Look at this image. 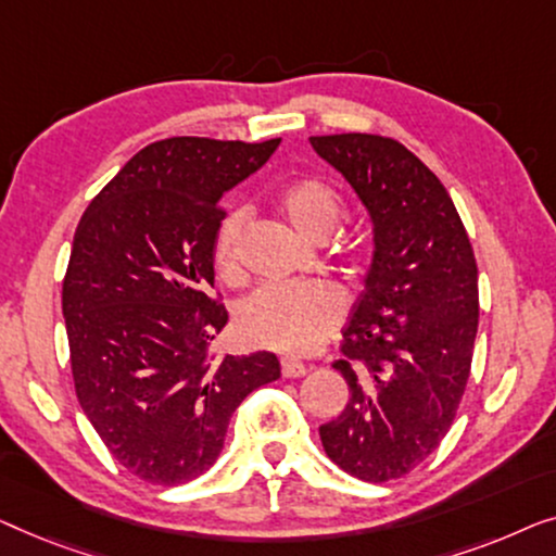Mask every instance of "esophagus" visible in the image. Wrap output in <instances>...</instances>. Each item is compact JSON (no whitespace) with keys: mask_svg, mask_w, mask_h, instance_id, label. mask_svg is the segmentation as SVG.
Returning a JSON list of instances; mask_svg holds the SVG:
<instances>
[{"mask_svg":"<svg viewBox=\"0 0 556 556\" xmlns=\"http://www.w3.org/2000/svg\"><path fill=\"white\" fill-rule=\"evenodd\" d=\"M281 375L285 378H302V375H307V365L300 363V359L281 357Z\"/></svg>","mask_w":556,"mask_h":556,"instance_id":"obj_1","label":"esophagus"}]
</instances>
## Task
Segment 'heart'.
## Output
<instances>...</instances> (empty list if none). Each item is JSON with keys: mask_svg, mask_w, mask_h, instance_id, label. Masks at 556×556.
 Instances as JSON below:
<instances>
[{"mask_svg": "<svg viewBox=\"0 0 556 556\" xmlns=\"http://www.w3.org/2000/svg\"><path fill=\"white\" fill-rule=\"evenodd\" d=\"M279 216L304 241H325L342 216L340 193L325 178L304 176L277 197ZM244 211H231L216 231L214 267L224 281L241 277ZM345 315L342 296L327 285L264 287L239 307V334L249 345L285 355H309L330 340Z\"/></svg>", "mask_w": 556, "mask_h": 556, "instance_id": "heart-1", "label": "heart"}]
</instances>
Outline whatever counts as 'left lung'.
<instances>
[{
    "label": "left lung",
    "mask_w": 556,
    "mask_h": 556,
    "mask_svg": "<svg viewBox=\"0 0 556 556\" xmlns=\"http://www.w3.org/2000/svg\"><path fill=\"white\" fill-rule=\"evenodd\" d=\"M309 143L353 186L375 241L332 365L350 401L319 438L355 479H401L438 448L464 397L479 330L476 256L448 191L403 143L370 132Z\"/></svg>",
    "instance_id": "1"
}]
</instances>
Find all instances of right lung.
<instances>
[{
  "mask_svg": "<svg viewBox=\"0 0 556 556\" xmlns=\"http://www.w3.org/2000/svg\"><path fill=\"white\" fill-rule=\"evenodd\" d=\"M277 146L155 140L75 229L62 315L77 401L113 458L148 483L208 471L239 403L279 378L275 353L211 355L229 315L208 294L222 197Z\"/></svg>",
  "mask_w": 556,
  "mask_h": 556,
  "instance_id": "add662e5",
  "label": "right lung"
}]
</instances>
